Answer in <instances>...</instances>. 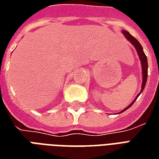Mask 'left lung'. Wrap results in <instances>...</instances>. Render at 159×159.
<instances>
[{"label": "left lung", "instance_id": "left-lung-1", "mask_svg": "<svg viewBox=\"0 0 159 159\" xmlns=\"http://www.w3.org/2000/svg\"><path fill=\"white\" fill-rule=\"evenodd\" d=\"M122 33L123 34V36H125V38H126L129 42L132 44V45L134 47V48L136 49V52L138 53V56H139V59L140 60V64H141V69H142V83H141V89H140V93H138L135 97V99L131 102V103L126 107V108H124L123 111H120V113H122L123 111H125L127 109H129L134 103V101L137 100V98L139 97L141 92L143 91L144 89H145V86H146V83H147V73H148V62H147V58L146 54H145V52L143 51V48H142V46L140 45V42H138L133 36H131L130 35V33L129 31H127L125 30H122Z\"/></svg>", "mask_w": 159, "mask_h": 159}]
</instances>
